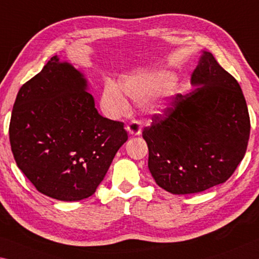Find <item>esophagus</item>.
<instances>
[{
  "label": "esophagus",
  "mask_w": 259,
  "mask_h": 259,
  "mask_svg": "<svg viewBox=\"0 0 259 259\" xmlns=\"http://www.w3.org/2000/svg\"><path fill=\"white\" fill-rule=\"evenodd\" d=\"M126 130L129 131L130 135L133 136H137L142 133V122L138 120H133L128 125H126Z\"/></svg>",
  "instance_id": "esophagus-1"
}]
</instances>
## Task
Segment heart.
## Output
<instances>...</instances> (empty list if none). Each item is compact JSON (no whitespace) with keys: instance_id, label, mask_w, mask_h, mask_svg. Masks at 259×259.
<instances>
[{"instance_id":"1","label":"heart","mask_w":259,"mask_h":259,"mask_svg":"<svg viewBox=\"0 0 259 259\" xmlns=\"http://www.w3.org/2000/svg\"><path fill=\"white\" fill-rule=\"evenodd\" d=\"M176 76L167 69H157L147 72L126 76L122 79L120 86L114 83H107L102 92V105L110 116L118 117L128 112L130 106L126 96L131 99L141 101L147 98L158 96L170 88L175 83ZM171 93H165L158 101L151 105V110L160 113L169 106Z\"/></svg>"}]
</instances>
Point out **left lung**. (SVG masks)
<instances>
[{
	"mask_svg": "<svg viewBox=\"0 0 259 259\" xmlns=\"http://www.w3.org/2000/svg\"><path fill=\"white\" fill-rule=\"evenodd\" d=\"M195 90L176 94L143 130L149 169L174 195L196 194L231 178L243 159L250 117L237 80L203 52L191 75Z\"/></svg>",
	"mask_w": 259,
	"mask_h": 259,
	"instance_id": "1",
	"label": "left lung"
}]
</instances>
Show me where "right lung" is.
Listing matches in <instances>:
<instances>
[{"instance_id": "obj_1", "label": "right lung", "mask_w": 259, "mask_h": 259, "mask_svg": "<svg viewBox=\"0 0 259 259\" xmlns=\"http://www.w3.org/2000/svg\"><path fill=\"white\" fill-rule=\"evenodd\" d=\"M80 71L53 56L18 91L9 125L16 163L41 194L92 196L128 139L122 122L98 113Z\"/></svg>"}]
</instances>
